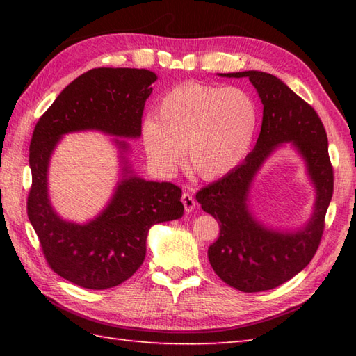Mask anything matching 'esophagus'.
<instances>
[{"label": "esophagus", "mask_w": 356, "mask_h": 356, "mask_svg": "<svg viewBox=\"0 0 356 356\" xmlns=\"http://www.w3.org/2000/svg\"><path fill=\"white\" fill-rule=\"evenodd\" d=\"M182 203H184L186 213H191V211L195 208V200H194V197H193L190 193H184L182 194Z\"/></svg>", "instance_id": "1"}]
</instances>
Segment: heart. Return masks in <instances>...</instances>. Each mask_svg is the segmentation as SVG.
<instances>
[{"label":"heart","mask_w":356,"mask_h":356,"mask_svg":"<svg viewBox=\"0 0 356 356\" xmlns=\"http://www.w3.org/2000/svg\"><path fill=\"white\" fill-rule=\"evenodd\" d=\"M259 124L252 96L238 87L184 82L159 101L142 124L149 163L171 176L182 161L205 180L222 177L246 157Z\"/></svg>","instance_id":"b5f03b06"}]
</instances>
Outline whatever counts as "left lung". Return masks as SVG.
<instances>
[{"label": "left lung", "mask_w": 356, "mask_h": 356, "mask_svg": "<svg viewBox=\"0 0 356 356\" xmlns=\"http://www.w3.org/2000/svg\"><path fill=\"white\" fill-rule=\"evenodd\" d=\"M220 76L249 78L263 104V120L259 139L245 162L195 194L202 209L220 226L218 238L208 248V259L216 274L231 287L241 292L269 291L303 270L320 246L334 194L327 134L311 105L274 74L249 70ZM287 141L305 159L317 199L314 214L303 230L280 233L254 220L247 195L262 162Z\"/></svg>", "instance_id": "1"}]
</instances>
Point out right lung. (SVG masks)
Wrapping results in <instances>:
<instances>
[{
	"label": "right lung",
	"mask_w": 356,
	"mask_h": 356,
	"mask_svg": "<svg viewBox=\"0 0 356 356\" xmlns=\"http://www.w3.org/2000/svg\"><path fill=\"white\" fill-rule=\"evenodd\" d=\"M156 79L145 69L88 70L59 93L33 130L29 220L53 272L86 289L115 287L140 268L151 226L184 216L182 190L170 182H147L131 174L124 161L122 180L102 213L86 225L67 222L49 200L50 156L59 139L73 131L97 130L118 138H139L143 107ZM115 142L127 151L125 140Z\"/></svg>",
	"instance_id": "add662e5"
}]
</instances>
